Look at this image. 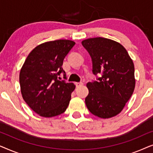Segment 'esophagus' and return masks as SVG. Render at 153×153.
I'll return each instance as SVG.
<instances>
[{"mask_svg":"<svg viewBox=\"0 0 153 153\" xmlns=\"http://www.w3.org/2000/svg\"><path fill=\"white\" fill-rule=\"evenodd\" d=\"M83 83L82 82H76V87H80L81 85H83Z\"/></svg>","mask_w":153,"mask_h":153,"instance_id":"obj_1","label":"esophagus"}]
</instances>
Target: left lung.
<instances>
[{
    "mask_svg": "<svg viewBox=\"0 0 153 153\" xmlns=\"http://www.w3.org/2000/svg\"><path fill=\"white\" fill-rule=\"evenodd\" d=\"M81 43L91 57L93 74H102L97 81L87 83L89 93L85 102L88 109L101 118L116 116L134 90L132 60L125 47L112 39L99 37Z\"/></svg>",
    "mask_w": 153,
    "mask_h": 153,
    "instance_id": "8db88e82",
    "label": "left lung"
}]
</instances>
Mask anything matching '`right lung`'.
Segmentation results:
<instances>
[{"mask_svg":"<svg viewBox=\"0 0 153 153\" xmlns=\"http://www.w3.org/2000/svg\"><path fill=\"white\" fill-rule=\"evenodd\" d=\"M75 45L68 39L47 42L37 46L26 58L19 74L22 97L40 116L51 118L65 111L75 89L73 83L58 80L65 72L63 60Z\"/></svg>","mask_w":153,"mask_h":153,"instance_id":"right-lung-1","label":"right lung"}]
</instances>
